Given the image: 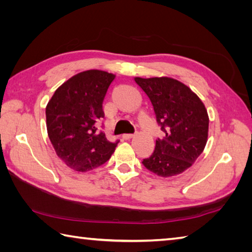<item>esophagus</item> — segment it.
Returning <instances> with one entry per match:
<instances>
[{
  "label": "esophagus",
  "instance_id": "esophagus-1",
  "mask_svg": "<svg viewBox=\"0 0 252 252\" xmlns=\"http://www.w3.org/2000/svg\"><path fill=\"white\" fill-rule=\"evenodd\" d=\"M133 136H134V134H123L122 138L123 140H130V138H132Z\"/></svg>",
  "mask_w": 252,
  "mask_h": 252
}]
</instances>
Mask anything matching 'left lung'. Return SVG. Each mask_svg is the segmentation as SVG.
Wrapping results in <instances>:
<instances>
[{
  "label": "left lung",
  "mask_w": 252,
  "mask_h": 252,
  "mask_svg": "<svg viewBox=\"0 0 252 252\" xmlns=\"http://www.w3.org/2000/svg\"><path fill=\"white\" fill-rule=\"evenodd\" d=\"M134 81L151 99L158 125L165 133L143 164L162 178L183 173L200 156L208 141L205 105L187 85L173 78L136 77Z\"/></svg>",
  "instance_id": "left-lung-1"
}]
</instances>
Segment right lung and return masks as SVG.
Instances as JSON below:
<instances>
[{"label":"right lung","instance_id":"obj_1","mask_svg":"<svg viewBox=\"0 0 252 252\" xmlns=\"http://www.w3.org/2000/svg\"><path fill=\"white\" fill-rule=\"evenodd\" d=\"M115 74L97 69L74 74L58 88L46 105V129L55 153L69 168L87 172L109 160L118 141L96 133L104 118L103 100Z\"/></svg>","mask_w":252,"mask_h":252}]
</instances>
